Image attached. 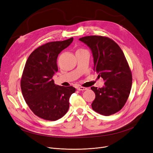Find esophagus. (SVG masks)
Wrapping results in <instances>:
<instances>
[{
  "mask_svg": "<svg viewBox=\"0 0 153 153\" xmlns=\"http://www.w3.org/2000/svg\"><path fill=\"white\" fill-rule=\"evenodd\" d=\"M77 90L78 91H85V90H87V89L86 87H82V86H81V87H78L77 88Z\"/></svg>",
  "mask_w": 153,
  "mask_h": 153,
  "instance_id": "esophagus-1",
  "label": "esophagus"
}]
</instances>
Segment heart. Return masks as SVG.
<instances>
[{"instance_id": "obj_1", "label": "heart", "mask_w": 153, "mask_h": 153, "mask_svg": "<svg viewBox=\"0 0 153 153\" xmlns=\"http://www.w3.org/2000/svg\"><path fill=\"white\" fill-rule=\"evenodd\" d=\"M79 50H81V49H79Z\"/></svg>"}]
</instances>
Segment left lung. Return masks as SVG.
Wrapping results in <instances>:
<instances>
[{
  "mask_svg": "<svg viewBox=\"0 0 153 153\" xmlns=\"http://www.w3.org/2000/svg\"><path fill=\"white\" fill-rule=\"evenodd\" d=\"M79 40L91 48L94 70L105 81L102 88L91 87L95 94L92 108L102 115H113L123 107L131 89L132 74L124 53L106 36H87Z\"/></svg>",
  "mask_w": 153,
  "mask_h": 153,
  "instance_id": "8db88e82",
  "label": "left lung"
}]
</instances>
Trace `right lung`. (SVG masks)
<instances>
[{
  "label": "right lung",
  "mask_w": 153,
  "mask_h": 153,
  "mask_svg": "<svg viewBox=\"0 0 153 153\" xmlns=\"http://www.w3.org/2000/svg\"><path fill=\"white\" fill-rule=\"evenodd\" d=\"M73 41L52 42L38 47L26 62L21 79L23 97L34 114L50 121L65 115L69 107V98L76 92L72 86L56 85L53 75L58 71V54Z\"/></svg>",
  "instance_id": "1"
}]
</instances>
